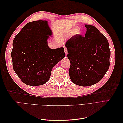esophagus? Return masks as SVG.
<instances>
[{
  "instance_id": "34e87169",
  "label": "esophagus",
  "mask_w": 123,
  "mask_h": 123,
  "mask_svg": "<svg viewBox=\"0 0 123 123\" xmlns=\"http://www.w3.org/2000/svg\"><path fill=\"white\" fill-rule=\"evenodd\" d=\"M64 50H65V53L66 55H67L68 54V50H67V48H64Z\"/></svg>"
}]
</instances>
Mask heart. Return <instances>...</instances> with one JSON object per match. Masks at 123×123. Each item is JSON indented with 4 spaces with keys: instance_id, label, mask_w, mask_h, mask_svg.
I'll list each match as a JSON object with an SVG mask.
<instances>
[{
    "instance_id": "heart-1",
    "label": "heart",
    "mask_w": 123,
    "mask_h": 123,
    "mask_svg": "<svg viewBox=\"0 0 123 123\" xmlns=\"http://www.w3.org/2000/svg\"><path fill=\"white\" fill-rule=\"evenodd\" d=\"M80 33V30L79 28H76L75 29H74V30L73 31V33L74 35L79 34Z\"/></svg>"
}]
</instances>
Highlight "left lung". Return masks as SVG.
<instances>
[{
	"label": "left lung",
	"mask_w": 123,
	"mask_h": 123,
	"mask_svg": "<svg viewBox=\"0 0 123 123\" xmlns=\"http://www.w3.org/2000/svg\"><path fill=\"white\" fill-rule=\"evenodd\" d=\"M85 37L75 35L66 43L70 62L69 75L80 86H92L101 80L110 66V50L105 36L95 27L85 25Z\"/></svg>",
	"instance_id": "obj_1"
}]
</instances>
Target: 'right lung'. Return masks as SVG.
I'll use <instances>...</instances> for the list:
<instances>
[{
  "mask_svg": "<svg viewBox=\"0 0 123 123\" xmlns=\"http://www.w3.org/2000/svg\"><path fill=\"white\" fill-rule=\"evenodd\" d=\"M52 35L47 20L26 24L13 42V68L24 83L40 86L49 80L53 67L64 58V48L51 49L47 39Z\"/></svg>",
  "mask_w": 123,
  "mask_h": 123,
  "instance_id": "obj_1",
  "label": "right lung"
}]
</instances>
